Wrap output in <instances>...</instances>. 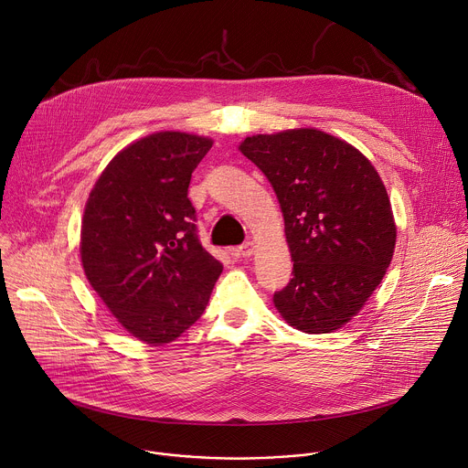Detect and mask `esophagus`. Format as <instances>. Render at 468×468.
Here are the masks:
<instances>
[{"label": "esophagus", "instance_id": "esophagus-1", "mask_svg": "<svg viewBox=\"0 0 468 468\" xmlns=\"http://www.w3.org/2000/svg\"><path fill=\"white\" fill-rule=\"evenodd\" d=\"M253 251H255V242H253V240H246L244 244H240V246L235 250V255H239V257H250V255H253Z\"/></svg>", "mask_w": 468, "mask_h": 468}]
</instances>
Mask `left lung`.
Wrapping results in <instances>:
<instances>
[{"label":"left lung","mask_w":468,"mask_h":468,"mask_svg":"<svg viewBox=\"0 0 468 468\" xmlns=\"http://www.w3.org/2000/svg\"><path fill=\"white\" fill-rule=\"evenodd\" d=\"M240 152L278 196L294 261L292 280L274 292V305L303 333L343 327L381 283L396 244L376 168L318 129L248 137Z\"/></svg>","instance_id":"8db88e82"}]
</instances>
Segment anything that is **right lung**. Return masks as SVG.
<instances>
[{
    "label": "right lung",
    "instance_id": "add662e5",
    "mask_svg": "<svg viewBox=\"0 0 468 468\" xmlns=\"http://www.w3.org/2000/svg\"><path fill=\"white\" fill-rule=\"evenodd\" d=\"M213 141L154 133L122 150L96 181L81 224L92 289L133 337L159 346L202 316L222 274L197 239L188 183Z\"/></svg>",
    "mask_w": 468,
    "mask_h": 468
}]
</instances>
